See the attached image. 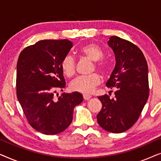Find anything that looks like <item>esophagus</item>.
I'll return each mask as SVG.
<instances>
[{"label":"esophagus","mask_w":161,"mask_h":161,"mask_svg":"<svg viewBox=\"0 0 161 161\" xmlns=\"http://www.w3.org/2000/svg\"><path fill=\"white\" fill-rule=\"evenodd\" d=\"M92 97L89 96V95H86V94H85V95H83V99H84L85 100H89L90 98H91Z\"/></svg>","instance_id":"1"}]
</instances>
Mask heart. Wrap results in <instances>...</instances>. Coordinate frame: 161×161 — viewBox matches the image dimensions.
Wrapping results in <instances>:
<instances>
[{
    "mask_svg": "<svg viewBox=\"0 0 161 161\" xmlns=\"http://www.w3.org/2000/svg\"><path fill=\"white\" fill-rule=\"evenodd\" d=\"M78 52L82 56L93 61V71L96 69L103 74L106 72L108 63L102 59L104 56V53L97 45L94 43L86 44L82 46ZM61 67L64 74L68 78L73 76L75 72V61L73 57L70 55H67L64 57L61 62ZM100 82L101 78L100 75L94 73L89 76H80L75 78L70 83L69 87L72 91L82 94H91Z\"/></svg>",
    "mask_w": 161,
    "mask_h": 161,
    "instance_id": "1",
    "label": "heart"
}]
</instances>
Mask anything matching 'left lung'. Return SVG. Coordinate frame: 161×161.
I'll return each mask as SVG.
<instances>
[{
  "label": "left lung",
  "mask_w": 161,
  "mask_h": 161,
  "mask_svg": "<svg viewBox=\"0 0 161 161\" xmlns=\"http://www.w3.org/2000/svg\"><path fill=\"white\" fill-rule=\"evenodd\" d=\"M108 45L116 64L105 85L115 88V97H99L103 106L97 119L105 130L120 133L135 124L148 100V66L142 50L130 42L113 36Z\"/></svg>",
  "instance_id": "left-lung-1"
}]
</instances>
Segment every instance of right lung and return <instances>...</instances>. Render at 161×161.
I'll list each match as a JSON object with an SVG mask.
<instances>
[{"mask_svg":"<svg viewBox=\"0 0 161 161\" xmlns=\"http://www.w3.org/2000/svg\"><path fill=\"white\" fill-rule=\"evenodd\" d=\"M67 39L41 40L25 47L17 64V97L31 126L45 135H56L71 124L74 108L83 102L79 92L54 91L65 87L61 62L72 47Z\"/></svg>","mask_w":161,"mask_h":161,"instance_id":"add662e5","label":"right lung"}]
</instances>
